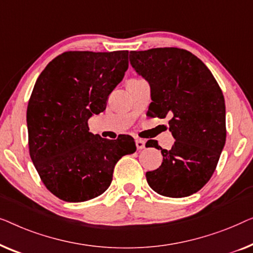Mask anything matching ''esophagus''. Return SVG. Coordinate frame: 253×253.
Wrapping results in <instances>:
<instances>
[{
	"instance_id": "1",
	"label": "esophagus",
	"mask_w": 253,
	"mask_h": 253,
	"mask_svg": "<svg viewBox=\"0 0 253 253\" xmlns=\"http://www.w3.org/2000/svg\"><path fill=\"white\" fill-rule=\"evenodd\" d=\"M135 144H136L137 150H142V149L145 148V141L142 140V138H136L135 140Z\"/></svg>"
}]
</instances>
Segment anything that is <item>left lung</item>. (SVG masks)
Returning a JSON list of instances; mask_svg holds the SVG:
<instances>
[{
    "label": "left lung",
    "mask_w": 253,
    "mask_h": 253,
    "mask_svg": "<svg viewBox=\"0 0 253 253\" xmlns=\"http://www.w3.org/2000/svg\"><path fill=\"white\" fill-rule=\"evenodd\" d=\"M133 69L150 84L151 117L166 118L175 138L169 150L157 141L163 163L147 172L149 186L166 197L190 196L211 179L226 142V105L218 83L204 63L180 48L130 51Z\"/></svg>",
    "instance_id": "obj_1"
}]
</instances>
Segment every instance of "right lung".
<instances>
[{
  "instance_id": "obj_1",
  "label": "right lung",
  "mask_w": 253,
  "mask_h": 253,
  "mask_svg": "<svg viewBox=\"0 0 253 253\" xmlns=\"http://www.w3.org/2000/svg\"><path fill=\"white\" fill-rule=\"evenodd\" d=\"M128 69V51H66L45 66L27 105L31 159L47 189L65 202H86L111 184L123 156L136 150L129 135L108 140L88 119L106 108Z\"/></svg>"
}]
</instances>
